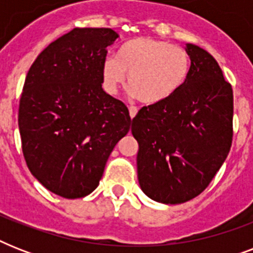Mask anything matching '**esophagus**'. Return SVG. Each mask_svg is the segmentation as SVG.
I'll return each instance as SVG.
<instances>
[{"label":"esophagus","mask_w":253,"mask_h":253,"mask_svg":"<svg viewBox=\"0 0 253 253\" xmlns=\"http://www.w3.org/2000/svg\"><path fill=\"white\" fill-rule=\"evenodd\" d=\"M128 113H130L131 118H135V115L138 114V107L130 106V107H128Z\"/></svg>","instance_id":"obj_1"}]
</instances>
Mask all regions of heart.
<instances>
[{
	"instance_id": "obj_1",
	"label": "heart",
	"mask_w": 253,
	"mask_h": 253,
	"mask_svg": "<svg viewBox=\"0 0 253 253\" xmlns=\"http://www.w3.org/2000/svg\"><path fill=\"white\" fill-rule=\"evenodd\" d=\"M190 73V56L182 47L152 38L123 43L117 57L102 64L103 86L115 94L128 75L131 94L146 105L162 103L184 86Z\"/></svg>"
}]
</instances>
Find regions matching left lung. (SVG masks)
<instances>
[{"label":"left lung","mask_w":253,"mask_h":253,"mask_svg":"<svg viewBox=\"0 0 253 253\" xmlns=\"http://www.w3.org/2000/svg\"><path fill=\"white\" fill-rule=\"evenodd\" d=\"M190 73L176 94L142 107L132 119L138 140V180L162 204L200 196L227 158L232 144L234 94L214 57L186 44Z\"/></svg>","instance_id":"8db88e82"}]
</instances>
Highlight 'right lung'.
Masks as SVG:
<instances>
[{"label":"right lung","mask_w":253,"mask_h":253,"mask_svg":"<svg viewBox=\"0 0 253 253\" xmlns=\"http://www.w3.org/2000/svg\"><path fill=\"white\" fill-rule=\"evenodd\" d=\"M111 29H73L39 53L26 76L18 126L33 176L49 192L81 198L99 184L131 118L102 89Z\"/></svg>","instance_id":"obj_1"}]
</instances>
